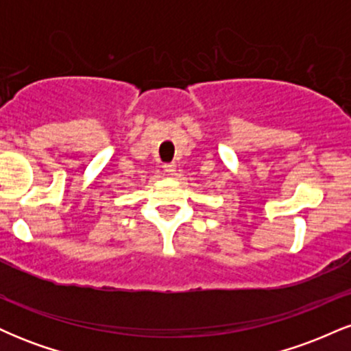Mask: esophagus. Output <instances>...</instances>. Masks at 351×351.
Listing matches in <instances>:
<instances>
[{
	"label": "esophagus",
	"instance_id": "esophagus-1",
	"mask_svg": "<svg viewBox=\"0 0 351 351\" xmlns=\"http://www.w3.org/2000/svg\"><path fill=\"white\" fill-rule=\"evenodd\" d=\"M163 170L167 171V173H170V175H171V173H175V170H176V165L175 163H165L163 165Z\"/></svg>",
	"mask_w": 351,
	"mask_h": 351
}]
</instances>
